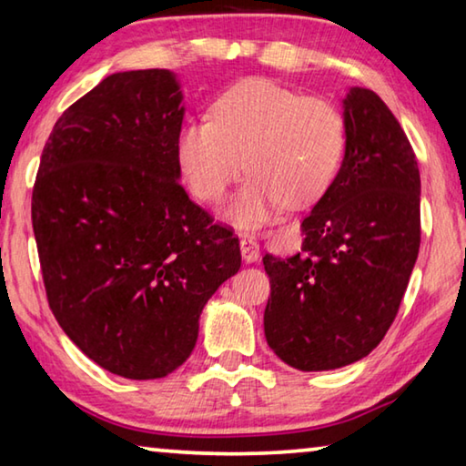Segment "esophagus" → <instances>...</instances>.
<instances>
[{"label":"esophagus","instance_id":"esophagus-1","mask_svg":"<svg viewBox=\"0 0 466 466\" xmlns=\"http://www.w3.org/2000/svg\"><path fill=\"white\" fill-rule=\"evenodd\" d=\"M240 253H242V259L247 263H255L259 259V245H257V240L253 236H242L240 238Z\"/></svg>","mask_w":466,"mask_h":466}]
</instances>
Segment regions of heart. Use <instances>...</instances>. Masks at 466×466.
Returning a JSON list of instances; mask_svg holds the SVG:
<instances>
[{
  "label": "heart",
  "mask_w": 466,
  "mask_h": 466,
  "mask_svg": "<svg viewBox=\"0 0 466 466\" xmlns=\"http://www.w3.org/2000/svg\"><path fill=\"white\" fill-rule=\"evenodd\" d=\"M344 147V116L334 103L268 78L236 83L211 106V120L187 122L176 138L184 178L201 201H219L245 157L248 178L226 209L240 228L265 224L286 203L317 201L336 178Z\"/></svg>",
  "instance_id": "b5f03b06"
}]
</instances>
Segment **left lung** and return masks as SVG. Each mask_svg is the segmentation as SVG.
Listing matches in <instances>:
<instances>
[{
	"mask_svg": "<svg viewBox=\"0 0 466 466\" xmlns=\"http://www.w3.org/2000/svg\"><path fill=\"white\" fill-rule=\"evenodd\" d=\"M344 157L302 219L300 250L265 255L269 349L299 371L367 357L392 326L420 242V178L412 147L378 95L342 99Z\"/></svg>",
	"mask_w": 466,
	"mask_h": 466,
	"instance_id": "left-lung-1",
	"label": "left lung"
}]
</instances>
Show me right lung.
<instances>
[{"label":"right lung","instance_id":"right-lung-1","mask_svg":"<svg viewBox=\"0 0 466 466\" xmlns=\"http://www.w3.org/2000/svg\"><path fill=\"white\" fill-rule=\"evenodd\" d=\"M184 112L174 72L103 78L56 122L33 188L51 311L88 359L127 380L176 371L207 300L240 269L238 238L180 184Z\"/></svg>","mask_w":466,"mask_h":466}]
</instances>
